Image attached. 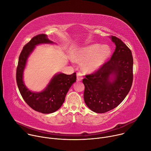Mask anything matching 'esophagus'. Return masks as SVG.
I'll return each instance as SVG.
<instances>
[{
	"label": "esophagus",
	"instance_id": "34e87169",
	"mask_svg": "<svg viewBox=\"0 0 151 151\" xmlns=\"http://www.w3.org/2000/svg\"><path fill=\"white\" fill-rule=\"evenodd\" d=\"M76 77H77V81H81L83 79L82 74L81 72H78L77 75H76Z\"/></svg>",
	"mask_w": 151,
	"mask_h": 151
}]
</instances>
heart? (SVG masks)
<instances>
[{
    "label": "heart",
    "mask_w": 151,
    "mask_h": 151,
    "mask_svg": "<svg viewBox=\"0 0 151 151\" xmlns=\"http://www.w3.org/2000/svg\"><path fill=\"white\" fill-rule=\"evenodd\" d=\"M110 55L111 49L107 45L93 44L76 51L73 57L77 61L84 62V69L91 72L101 66Z\"/></svg>",
    "instance_id": "heart-1"
}]
</instances>
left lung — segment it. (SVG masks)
Masks as SVG:
<instances>
[{"label": "left lung", "mask_w": 151, "mask_h": 151, "mask_svg": "<svg viewBox=\"0 0 151 151\" xmlns=\"http://www.w3.org/2000/svg\"><path fill=\"white\" fill-rule=\"evenodd\" d=\"M116 45L111 59L93 73L86 75L84 101L94 112L102 114L117 107L130 91L133 80L132 51L118 37L111 36ZM111 76H114L112 81Z\"/></svg>", "instance_id": "obj_1"}]
</instances>
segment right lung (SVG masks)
Segmentation results:
<instances>
[{
  "label": "right lung",
  "instance_id": "obj_1",
  "mask_svg": "<svg viewBox=\"0 0 151 151\" xmlns=\"http://www.w3.org/2000/svg\"><path fill=\"white\" fill-rule=\"evenodd\" d=\"M52 43L45 34L34 36L21 51L18 58L16 81L19 93L26 103L35 111L51 114L57 111L65 100L67 93L76 81V73L72 75L58 73L54 76L44 91L33 93L28 90L23 81V74L27 59L35 47L40 44Z\"/></svg>",
  "mask_w": 151,
  "mask_h": 151
}]
</instances>
